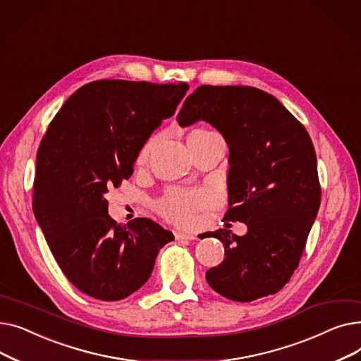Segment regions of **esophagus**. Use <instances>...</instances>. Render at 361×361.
Listing matches in <instances>:
<instances>
[{
    "mask_svg": "<svg viewBox=\"0 0 361 361\" xmlns=\"http://www.w3.org/2000/svg\"><path fill=\"white\" fill-rule=\"evenodd\" d=\"M176 238H177V240H188V241H192V240H196V235H193V234H185V233H177V234H176Z\"/></svg>",
    "mask_w": 361,
    "mask_h": 361,
    "instance_id": "obj_1",
    "label": "esophagus"
}]
</instances>
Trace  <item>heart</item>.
I'll return each mask as SVG.
<instances>
[{
    "label": "heart",
    "instance_id": "obj_1",
    "mask_svg": "<svg viewBox=\"0 0 361 361\" xmlns=\"http://www.w3.org/2000/svg\"><path fill=\"white\" fill-rule=\"evenodd\" d=\"M209 131L211 130H206V128H196L190 133V135H188V137L204 135V133H209ZM157 142H158V137L154 136L142 146L136 158V164L139 166L147 162ZM207 203H209V196H207L204 192L173 188V190L166 192V195L157 203V209L165 219L174 222L177 225L185 226L193 222L196 212L203 209Z\"/></svg>",
    "mask_w": 361,
    "mask_h": 361
}]
</instances>
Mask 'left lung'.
<instances>
[{"mask_svg":"<svg viewBox=\"0 0 361 361\" xmlns=\"http://www.w3.org/2000/svg\"><path fill=\"white\" fill-rule=\"evenodd\" d=\"M177 121H206L224 136L230 149L224 221L247 225L241 237L221 228L209 234L224 244L225 259L206 272L207 283L243 302L278 293L298 267L320 206L307 130L275 97L252 86L203 85L188 94Z\"/></svg>","mask_w":361,"mask_h":361,"instance_id":"left-lung-1","label":"left lung"}]
</instances>
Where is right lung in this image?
<instances>
[{
  "mask_svg": "<svg viewBox=\"0 0 361 361\" xmlns=\"http://www.w3.org/2000/svg\"><path fill=\"white\" fill-rule=\"evenodd\" d=\"M187 90V83H87L56 112L37 149L35 218L67 279L93 298L137 291L174 240L149 218L117 224L105 196L130 178L139 150Z\"/></svg>",
  "mask_w": 361,
  "mask_h": 361,
  "instance_id": "1",
  "label": "right lung"
}]
</instances>
